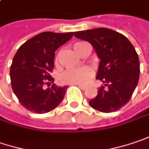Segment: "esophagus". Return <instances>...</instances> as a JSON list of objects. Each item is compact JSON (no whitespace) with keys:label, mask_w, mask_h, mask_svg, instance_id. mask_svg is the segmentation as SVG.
Segmentation results:
<instances>
[{"label":"esophagus","mask_w":149,"mask_h":149,"mask_svg":"<svg viewBox=\"0 0 149 149\" xmlns=\"http://www.w3.org/2000/svg\"><path fill=\"white\" fill-rule=\"evenodd\" d=\"M77 86H78V87H79L80 89H81V90H86V88H87V87H86V86L80 85V84H77Z\"/></svg>","instance_id":"esophagus-1"}]
</instances>
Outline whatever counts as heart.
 <instances>
[{
    "instance_id": "heart-1",
    "label": "heart",
    "mask_w": 149,
    "mask_h": 149,
    "mask_svg": "<svg viewBox=\"0 0 149 149\" xmlns=\"http://www.w3.org/2000/svg\"><path fill=\"white\" fill-rule=\"evenodd\" d=\"M84 43L77 42L73 46L75 52L81 55L82 46ZM92 77V71L87 68H75V69H68L65 71L60 77V80L63 83L68 84H84L86 83L90 77Z\"/></svg>"
}]
</instances>
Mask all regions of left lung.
I'll use <instances>...</instances> for the list:
<instances>
[{
    "label": "left lung",
    "mask_w": 149,
    "mask_h": 149,
    "mask_svg": "<svg viewBox=\"0 0 149 149\" xmlns=\"http://www.w3.org/2000/svg\"><path fill=\"white\" fill-rule=\"evenodd\" d=\"M92 44L100 59L96 78L103 82L89 105L102 113L116 112L130 100L140 73L139 56L126 36L107 28L74 32Z\"/></svg>",
    "instance_id": "1"
}]
</instances>
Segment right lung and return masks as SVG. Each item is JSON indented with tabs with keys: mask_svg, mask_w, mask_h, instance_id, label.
<instances>
[{
	"mask_svg": "<svg viewBox=\"0 0 149 149\" xmlns=\"http://www.w3.org/2000/svg\"><path fill=\"white\" fill-rule=\"evenodd\" d=\"M73 36V32L45 31L33 36L17 50L10 66L11 87L21 104L30 112L48 113L63 100L68 86L57 87L50 73L54 67L56 50Z\"/></svg>",
	"mask_w": 149,
	"mask_h": 149,
	"instance_id": "add662e5",
	"label": "right lung"
}]
</instances>
